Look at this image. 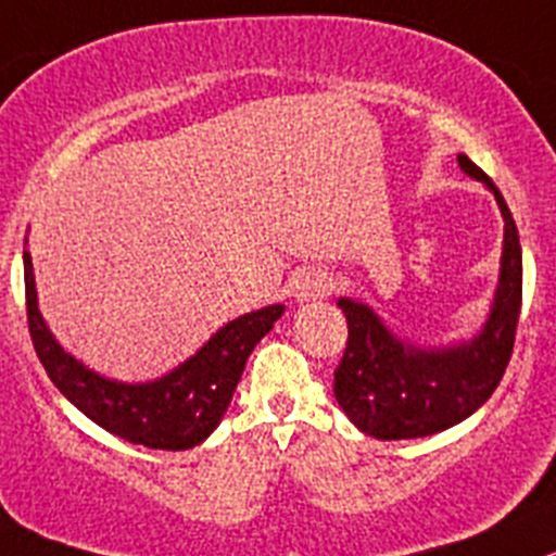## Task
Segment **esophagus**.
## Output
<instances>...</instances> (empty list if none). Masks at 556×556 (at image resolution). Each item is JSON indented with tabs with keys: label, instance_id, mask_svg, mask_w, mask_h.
Listing matches in <instances>:
<instances>
[{
	"label": "esophagus",
	"instance_id": "34e87169",
	"mask_svg": "<svg viewBox=\"0 0 556 556\" xmlns=\"http://www.w3.org/2000/svg\"><path fill=\"white\" fill-rule=\"evenodd\" d=\"M293 293L299 302L320 299V295L329 293V279H326V274L315 271V268H302L293 279Z\"/></svg>",
	"mask_w": 556,
	"mask_h": 556
}]
</instances>
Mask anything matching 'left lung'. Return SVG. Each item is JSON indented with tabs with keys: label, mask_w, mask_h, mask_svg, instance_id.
Listing matches in <instances>:
<instances>
[{
	"label": "left lung",
	"mask_w": 556,
	"mask_h": 556,
	"mask_svg": "<svg viewBox=\"0 0 556 556\" xmlns=\"http://www.w3.org/2000/svg\"><path fill=\"white\" fill-rule=\"evenodd\" d=\"M466 175L494 191L505 216L500 288L489 320L469 342L453 349H417L397 340L370 307L340 299L349 320L345 354L334 370V397L345 417L367 435L383 442L439 433L494 395L516 342L521 315V243L516 222L494 180L460 153Z\"/></svg>",
	"instance_id": "1"
}]
</instances>
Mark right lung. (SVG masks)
<instances>
[{"label": "right lung", "mask_w": 556, "mask_h": 556, "mask_svg": "<svg viewBox=\"0 0 556 556\" xmlns=\"http://www.w3.org/2000/svg\"><path fill=\"white\" fill-rule=\"evenodd\" d=\"M27 324L35 354L54 387L109 433L150 450H189L205 442L225 417L254 345L282 318V304L222 326L191 359L148 383L109 381L62 349L46 326L35 293L33 257L24 252Z\"/></svg>", "instance_id": "add662e5"}]
</instances>
